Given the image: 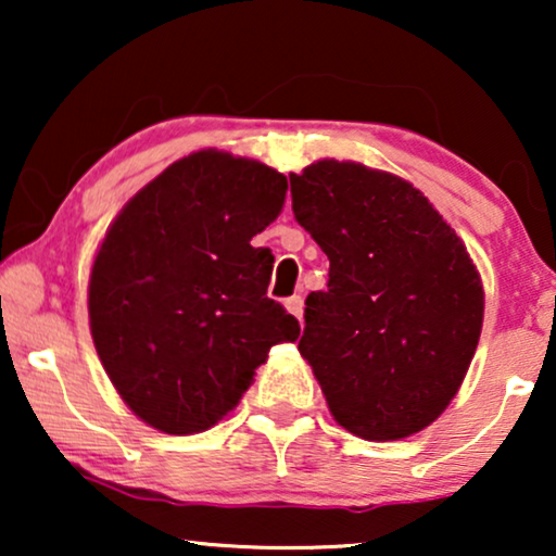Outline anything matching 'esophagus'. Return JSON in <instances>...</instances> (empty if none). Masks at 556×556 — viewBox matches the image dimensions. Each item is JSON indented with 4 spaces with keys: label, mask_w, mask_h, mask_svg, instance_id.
I'll return each mask as SVG.
<instances>
[{
    "label": "esophagus",
    "mask_w": 556,
    "mask_h": 556,
    "mask_svg": "<svg viewBox=\"0 0 556 556\" xmlns=\"http://www.w3.org/2000/svg\"><path fill=\"white\" fill-rule=\"evenodd\" d=\"M286 308L291 311V314L301 321V316H303V299H301V295H291V299L286 301Z\"/></svg>",
    "instance_id": "obj_1"
}]
</instances>
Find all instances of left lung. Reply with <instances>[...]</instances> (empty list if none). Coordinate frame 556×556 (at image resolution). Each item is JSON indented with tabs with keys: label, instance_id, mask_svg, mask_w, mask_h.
Masks as SVG:
<instances>
[{
	"label": "left lung",
	"instance_id": "8db88e82",
	"mask_svg": "<svg viewBox=\"0 0 556 556\" xmlns=\"http://www.w3.org/2000/svg\"><path fill=\"white\" fill-rule=\"evenodd\" d=\"M293 215L329 257L299 352L331 415L364 440L428 428L458 392L483 286L455 230L400 177L324 159L291 174Z\"/></svg>",
	"mask_w": 556,
	"mask_h": 556
}]
</instances>
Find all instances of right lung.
<instances>
[{
    "label": "right lung",
    "mask_w": 556,
    "mask_h": 556,
    "mask_svg": "<svg viewBox=\"0 0 556 556\" xmlns=\"http://www.w3.org/2000/svg\"><path fill=\"white\" fill-rule=\"evenodd\" d=\"M288 181L253 159L197 151L121 210L88 286L90 333L113 387L169 435L223 420L268 359L299 339L268 299L273 253L253 245Z\"/></svg>",
    "instance_id": "add662e5"
}]
</instances>
